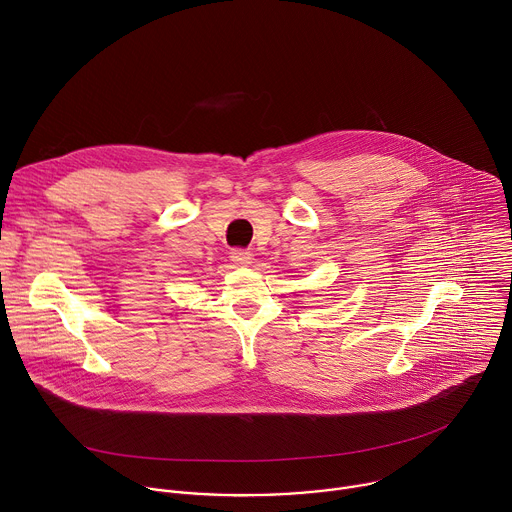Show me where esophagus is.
Wrapping results in <instances>:
<instances>
[{"mask_svg":"<svg viewBox=\"0 0 512 512\" xmlns=\"http://www.w3.org/2000/svg\"><path fill=\"white\" fill-rule=\"evenodd\" d=\"M231 259H233L237 265H249L253 257H251V251H245V249H233Z\"/></svg>","mask_w":512,"mask_h":512,"instance_id":"esophagus-1","label":"esophagus"}]
</instances>
